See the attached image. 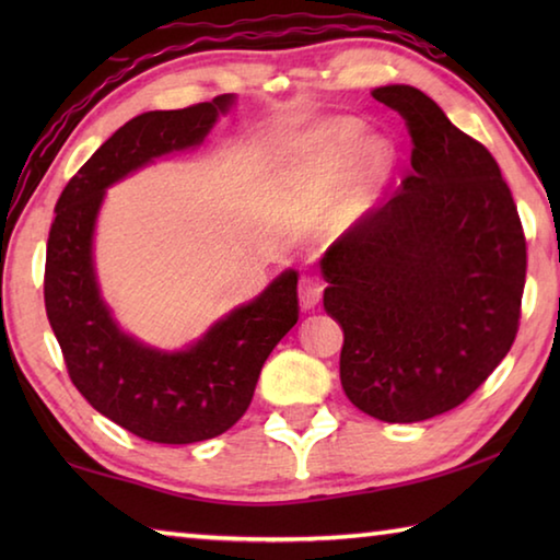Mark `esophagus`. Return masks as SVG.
<instances>
[{
	"mask_svg": "<svg viewBox=\"0 0 560 560\" xmlns=\"http://www.w3.org/2000/svg\"><path fill=\"white\" fill-rule=\"evenodd\" d=\"M299 301H301V308L303 311H311V308L318 306V301H320V283H318V279L303 277L299 281Z\"/></svg>",
	"mask_w": 560,
	"mask_h": 560,
	"instance_id": "1",
	"label": "esophagus"
}]
</instances>
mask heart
<instances>
[{
    "mask_svg": "<svg viewBox=\"0 0 560 560\" xmlns=\"http://www.w3.org/2000/svg\"><path fill=\"white\" fill-rule=\"evenodd\" d=\"M365 145L353 120L326 122L291 143L273 165L267 192L291 212H318V232L338 240L365 220L375 195L390 177L395 153L387 143Z\"/></svg>",
    "mask_w": 560,
    "mask_h": 560,
    "instance_id": "1",
    "label": "heart"
}]
</instances>
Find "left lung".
I'll return each instance as SVG.
<instances>
[{
  "label": "left lung",
  "mask_w": 560,
  "mask_h": 560,
  "mask_svg": "<svg viewBox=\"0 0 560 560\" xmlns=\"http://www.w3.org/2000/svg\"><path fill=\"white\" fill-rule=\"evenodd\" d=\"M405 118L410 175L320 259L324 308L343 328L340 385L383 422L462 405L514 343L526 240L497 160L430 96L373 91Z\"/></svg>",
  "instance_id": "left-lung-1"
}]
</instances>
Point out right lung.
Returning a JSON list of instances; mask_svg holds the SVG:
<instances>
[{
  "mask_svg": "<svg viewBox=\"0 0 560 560\" xmlns=\"http://www.w3.org/2000/svg\"><path fill=\"white\" fill-rule=\"evenodd\" d=\"M234 103V93H224L183 110L140 113L89 158L56 202L44 301L66 368L101 415L148 442L192 444L230 430L252 402L264 360L299 320L293 269L179 350L126 334L101 296L93 236L106 189L158 158L202 145Z\"/></svg>",
  "mask_w": 560,
  "mask_h": 560,
  "instance_id": "add662e5",
  "label": "right lung"
}]
</instances>
